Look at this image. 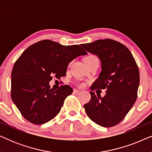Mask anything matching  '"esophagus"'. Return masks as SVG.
Returning a JSON list of instances; mask_svg holds the SVG:
<instances>
[{
	"label": "esophagus",
	"instance_id": "obj_1",
	"mask_svg": "<svg viewBox=\"0 0 152 152\" xmlns=\"http://www.w3.org/2000/svg\"><path fill=\"white\" fill-rule=\"evenodd\" d=\"M73 93H76V94H77V93H80V90H77V89H74V90H73Z\"/></svg>",
	"mask_w": 152,
	"mask_h": 152
}]
</instances>
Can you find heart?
I'll return each instance as SVG.
<instances>
[{"mask_svg":"<svg viewBox=\"0 0 152 152\" xmlns=\"http://www.w3.org/2000/svg\"><path fill=\"white\" fill-rule=\"evenodd\" d=\"M97 59V57H95V55H88L87 57L84 58V62L90 61H92L93 59ZM82 86H83V85H82Z\"/></svg>","mask_w":152,"mask_h":152,"instance_id":"obj_1","label":"heart"}]
</instances>
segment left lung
Wrapping results in <instances>:
<instances>
[{
  "instance_id": "left-lung-1",
  "label": "left lung",
  "mask_w": 152,
  "mask_h": 152,
  "mask_svg": "<svg viewBox=\"0 0 152 152\" xmlns=\"http://www.w3.org/2000/svg\"><path fill=\"white\" fill-rule=\"evenodd\" d=\"M81 46L101 61L102 71L91 91L107 90L102 97L90 91L91 100L84 106L86 113L99 126H115L124 119L136 100L140 83L136 62L125 45L112 39H100Z\"/></svg>"
}]
</instances>
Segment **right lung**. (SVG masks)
<instances>
[{"instance_id":"1","label":"right lung","mask_w":152,"mask_h":152,"mask_svg":"<svg viewBox=\"0 0 152 152\" xmlns=\"http://www.w3.org/2000/svg\"><path fill=\"white\" fill-rule=\"evenodd\" d=\"M87 53L79 45H63L43 40L28 47L16 60L11 74V97L25 119L42 124L59 113L64 99L72 93L68 85L50 89L53 77L66 75L68 64Z\"/></svg>"}]
</instances>
